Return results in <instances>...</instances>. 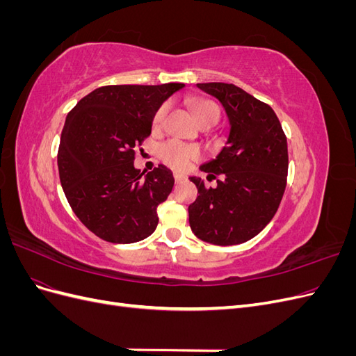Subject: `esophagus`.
Instances as JSON below:
<instances>
[{"mask_svg": "<svg viewBox=\"0 0 356 356\" xmlns=\"http://www.w3.org/2000/svg\"><path fill=\"white\" fill-rule=\"evenodd\" d=\"M174 178H175V182L177 184H179V182H184L187 178L182 175V174H174Z\"/></svg>", "mask_w": 356, "mask_h": 356, "instance_id": "obj_1", "label": "esophagus"}]
</instances>
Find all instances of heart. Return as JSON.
<instances>
[{
  "label": "heart",
  "instance_id": "b5f03b06",
  "mask_svg": "<svg viewBox=\"0 0 356 356\" xmlns=\"http://www.w3.org/2000/svg\"><path fill=\"white\" fill-rule=\"evenodd\" d=\"M193 108H195V114L197 117L199 123L207 122L209 118H213V120L218 122L220 108L215 102L208 99H200L195 104ZM166 115H168V104H163L161 106H159V110L153 117V127L156 131L163 127L166 122ZM159 157L170 168L178 169V170H186L193 161H196L200 157V153L196 147L177 141V139H170V141L160 145Z\"/></svg>",
  "mask_w": 356,
  "mask_h": 356
}]
</instances>
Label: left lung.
Here are the masks:
<instances>
[{"mask_svg":"<svg viewBox=\"0 0 356 356\" xmlns=\"http://www.w3.org/2000/svg\"><path fill=\"white\" fill-rule=\"evenodd\" d=\"M217 98L230 122L227 144L215 160L200 166L217 187L191 177L199 196L188 207L190 227L199 239L239 245L272 221L281 204L288 175V145L270 105L229 83H199Z\"/></svg>","mask_w":356,"mask_h":356,"instance_id":"left-lung-1","label":"left lung"}]
</instances>
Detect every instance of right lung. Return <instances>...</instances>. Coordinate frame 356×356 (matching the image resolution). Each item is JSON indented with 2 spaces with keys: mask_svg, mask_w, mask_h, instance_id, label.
<instances>
[{
  "mask_svg": "<svg viewBox=\"0 0 356 356\" xmlns=\"http://www.w3.org/2000/svg\"><path fill=\"white\" fill-rule=\"evenodd\" d=\"M182 83L102 86L68 113L58 149L60 184L79 220L98 238L134 243L152 234L157 207L174 188L163 165L135 169L136 149L152 134L153 117Z\"/></svg>",
  "mask_w": 356,
  "mask_h": 356,
  "instance_id": "add662e5",
  "label": "right lung"
}]
</instances>
